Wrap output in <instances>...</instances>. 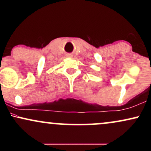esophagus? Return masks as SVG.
<instances>
[{"label": "esophagus", "mask_w": 151, "mask_h": 151, "mask_svg": "<svg viewBox=\"0 0 151 151\" xmlns=\"http://www.w3.org/2000/svg\"><path fill=\"white\" fill-rule=\"evenodd\" d=\"M67 56L68 57V58H72V55H67Z\"/></svg>", "instance_id": "1"}]
</instances>
